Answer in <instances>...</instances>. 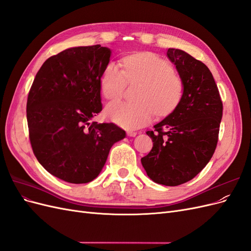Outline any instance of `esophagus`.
Wrapping results in <instances>:
<instances>
[{
	"label": "esophagus",
	"mask_w": 251,
	"mask_h": 251,
	"mask_svg": "<svg viewBox=\"0 0 251 251\" xmlns=\"http://www.w3.org/2000/svg\"><path fill=\"white\" fill-rule=\"evenodd\" d=\"M136 135H137V133L134 132V131H128L127 132V136H130V137H135Z\"/></svg>",
	"instance_id": "1"
}]
</instances>
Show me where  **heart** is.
Here are the masks:
<instances>
[{
  "label": "heart",
  "mask_w": 251,
  "mask_h": 251,
  "mask_svg": "<svg viewBox=\"0 0 251 251\" xmlns=\"http://www.w3.org/2000/svg\"><path fill=\"white\" fill-rule=\"evenodd\" d=\"M128 81L140 80L137 102L114 101L105 109V116L127 130L148 125L156 112H172L183 95V81L173 71L172 65L154 53H139L124 58V70L114 63L104 68L100 78L101 91L108 100H117Z\"/></svg>",
  "instance_id": "b5f03b06"
}]
</instances>
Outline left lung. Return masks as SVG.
Returning <instances> with one entry per match:
<instances>
[{
  "label": "left lung",
  "mask_w": 251,
  "mask_h": 251,
  "mask_svg": "<svg viewBox=\"0 0 251 251\" xmlns=\"http://www.w3.org/2000/svg\"><path fill=\"white\" fill-rule=\"evenodd\" d=\"M166 55L183 81V95L155 130L147 132L154 143L141 163L156 183L177 186L195 178L214 155L223 104L214 76L202 62L175 48Z\"/></svg>",
  "instance_id": "left-lung-1"
}]
</instances>
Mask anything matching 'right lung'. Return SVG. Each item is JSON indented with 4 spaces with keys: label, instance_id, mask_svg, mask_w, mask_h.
Wrapping results in <instances>:
<instances>
[{
    "label": "right lung",
    "instance_id": "1",
    "mask_svg": "<svg viewBox=\"0 0 251 251\" xmlns=\"http://www.w3.org/2000/svg\"><path fill=\"white\" fill-rule=\"evenodd\" d=\"M111 50L100 45L66 49L43 64L29 91L27 121L43 168L69 183L94 180L112 146L126 137L114 124H98L100 78Z\"/></svg>",
    "mask_w": 251,
    "mask_h": 251
}]
</instances>
